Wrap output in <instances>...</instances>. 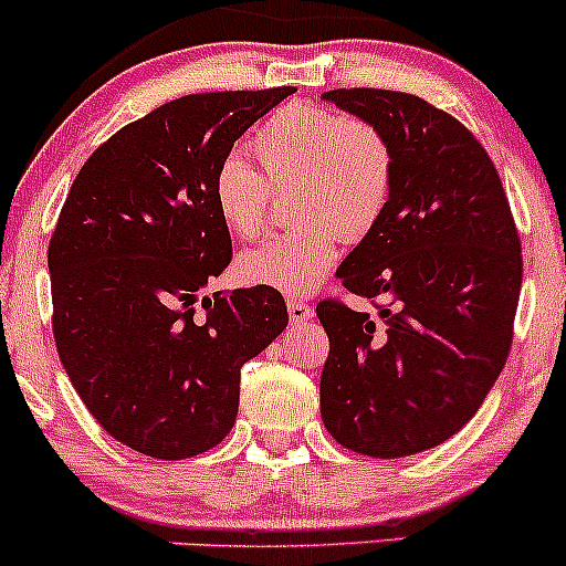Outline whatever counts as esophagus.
Wrapping results in <instances>:
<instances>
[{"instance_id":"obj_1","label":"esophagus","mask_w":566,"mask_h":566,"mask_svg":"<svg viewBox=\"0 0 566 566\" xmlns=\"http://www.w3.org/2000/svg\"><path fill=\"white\" fill-rule=\"evenodd\" d=\"M287 311H290V322L292 324H303L314 316V308H311L305 301H297V297H287Z\"/></svg>"}]
</instances>
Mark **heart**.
<instances>
[{
	"label": "heart",
	"instance_id": "heart-1",
	"mask_svg": "<svg viewBox=\"0 0 566 566\" xmlns=\"http://www.w3.org/2000/svg\"><path fill=\"white\" fill-rule=\"evenodd\" d=\"M261 172L242 157H226L212 178L218 216L239 239L269 226L274 191L292 188L297 229L239 258L250 284L305 295L333 271L340 242H359L388 210L396 157L388 135L369 119L319 103L276 108L250 138Z\"/></svg>",
	"mask_w": 566,
	"mask_h": 566
}]
</instances>
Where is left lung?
Listing matches in <instances>:
<instances>
[{"label": "left lung", "instance_id": "left-lung-1", "mask_svg": "<svg viewBox=\"0 0 566 566\" xmlns=\"http://www.w3.org/2000/svg\"><path fill=\"white\" fill-rule=\"evenodd\" d=\"M324 101L388 135L396 157L386 216L340 263L350 295L316 303L329 354L322 420L337 444L405 458L458 433L509 359L522 242L490 154L418 95L354 87Z\"/></svg>", "mask_w": 566, "mask_h": 566}]
</instances>
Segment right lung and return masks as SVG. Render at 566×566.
Here are the masks:
<instances>
[{
    "label": "right lung",
    "instance_id": "1",
    "mask_svg": "<svg viewBox=\"0 0 566 566\" xmlns=\"http://www.w3.org/2000/svg\"><path fill=\"white\" fill-rule=\"evenodd\" d=\"M292 87L184 95L95 148L50 239L53 335L84 407L159 460L201 454L237 420L242 365L287 327L279 290L205 295L231 263L212 178Z\"/></svg>",
    "mask_w": 566,
    "mask_h": 566
}]
</instances>
